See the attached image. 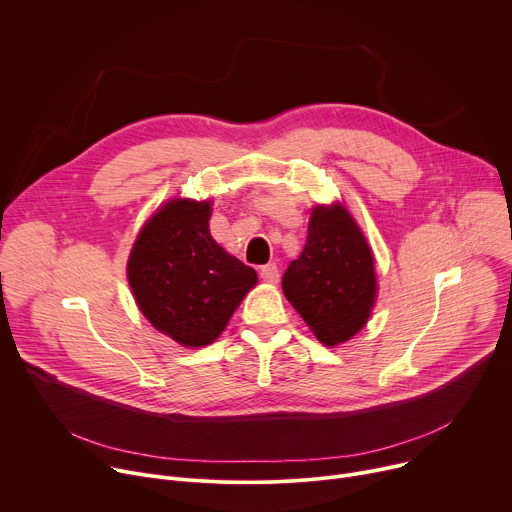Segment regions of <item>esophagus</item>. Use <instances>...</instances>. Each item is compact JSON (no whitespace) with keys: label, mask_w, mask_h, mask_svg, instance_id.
<instances>
[{"label":"esophagus","mask_w":512,"mask_h":512,"mask_svg":"<svg viewBox=\"0 0 512 512\" xmlns=\"http://www.w3.org/2000/svg\"><path fill=\"white\" fill-rule=\"evenodd\" d=\"M261 279L267 281V283H277L279 281V269L275 263H269V265H263L261 271H259Z\"/></svg>","instance_id":"1"}]
</instances>
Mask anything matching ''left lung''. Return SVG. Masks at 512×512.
I'll use <instances>...</instances> for the list:
<instances>
[{
  "instance_id": "obj_1",
  "label": "left lung",
  "mask_w": 512,
  "mask_h": 512,
  "mask_svg": "<svg viewBox=\"0 0 512 512\" xmlns=\"http://www.w3.org/2000/svg\"><path fill=\"white\" fill-rule=\"evenodd\" d=\"M281 287L326 346L346 342L367 324L377 291L375 263L346 208H314L306 247L285 269Z\"/></svg>"
}]
</instances>
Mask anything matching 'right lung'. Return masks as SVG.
Returning a JSON list of instances; mask_svg holds the SVG:
<instances>
[{"mask_svg": "<svg viewBox=\"0 0 512 512\" xmlns=\"http://www.w3.org/2000/svg\"><path fill=\"white\" fill-rule=\"evenodd\" d=\"M208 218L210 202H168L145 223L127 263L139 310L182 346L210 344L257 283L253 267L210 237Z\"/></svg>", "mask_w": 512, "mask_h": 512, "instance_id": "add662e5", "label": "right lung"}]
</instances>
